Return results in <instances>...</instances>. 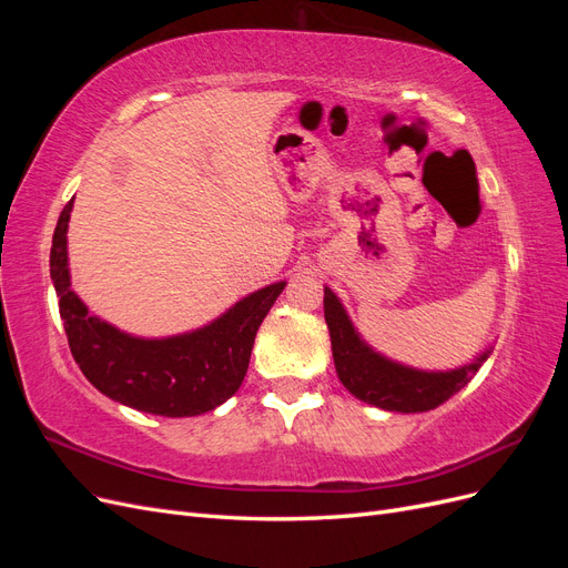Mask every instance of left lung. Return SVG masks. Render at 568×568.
I'll use <instances>...</instances> for the list:
<instances>
[{
  "instance_id": "left-lung-1",
  "label": "left lung",
  "mask_w": 568,
  "mask_h": 568,
  "mask_svg": "<svg viewBox=\"0 0 568 568\" xmlns=\"http://www.w3.org/2000/svg\"><path fill=\"white\" fill-rule=\"evenodd\" d=\"M324 320L329 326L334 365L341 384L355 398L388 412H426L443 405L474 379V374L488 357V353H484L476 363L453 372H419L390 363L365 346L332 288H324Z\"/></svg>"
}]
</instances>
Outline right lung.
Returning <instances> with one entry per match:
<instances>
[{"label": "right lung", "mask_w": 568, "mask_h": 568, "mask_svg": "<svg viewBox=\"0 0 568 568\" xmlns=\"http://www.w3.org/2000/svg\"><path fill=\"white\" fill-rule=\"evenodd\" d=\"M73 199L59 215L51 239L49 272L59 296L68 346L90 384L111 400L161 417H194L215 409L242 386L257 326L284 282L239 301L232 311L192 334L136 338L90 317L71 288L65 232Z\"/></svg>", "instance_id": "1"}]
</instances>
